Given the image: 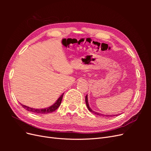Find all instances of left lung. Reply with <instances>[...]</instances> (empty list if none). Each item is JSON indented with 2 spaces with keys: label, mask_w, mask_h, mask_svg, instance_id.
Returning a JSON list of instances; mask_svg holds the SVG:
<instances>
[{
  "label": "left lung",
  "mask_w": 151,
  "mask_h": 151,
  "mask_svg": "<svg viewBox=\"0 0 151 151\" xmlns=\"http://www.w3.org/2000/svg\"><path fill=\"white\" fill-rule=\"evenodd\" d=\"M86 106H87V107H88V109H89V111H91V112H92V113H94V114H96V115H101V116H109V117H111V116H115L116 115H103V114H101V113H98V112H95V111H93L92 109H91V108H90V107H89V103H88V95H86ZM116 116H118V115H116Z\"/></svg>",
  "instance_id": "left-lung-1"
}]
</instances>
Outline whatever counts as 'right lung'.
<instances>
[{
  "mask_svg": "<svg viewBox=\"0 0 151 151\" xmlns=\"http://www.w3.org/2000/svg\"><path fill=\"white\" fill-rule=\"evenodd\" d=\"M63 94H62L59 98L57 100V101L53 105H52L51 106H50L48 108H43V109H35V108H29L27 106H25V105H23L21 104V106L23 107L25 109H26L27 111H31L35 113H40V114H47V113H50L53 112L56 110V109L60 106V105L61 104L62 102V99L63 98Z\"/></svg>",
  "mask_w": 151,
  "mask_h": 151,
  "instance_id": "obj_1",
  "label": "right lung"
}]
</instances>
